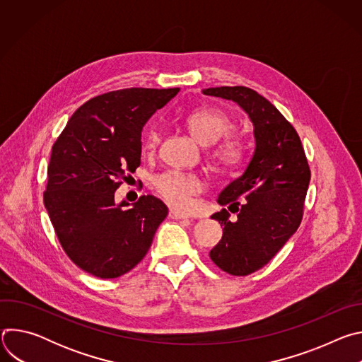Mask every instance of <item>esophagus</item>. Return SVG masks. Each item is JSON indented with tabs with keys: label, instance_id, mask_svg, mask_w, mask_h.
<instances>
[{
	"label": "esophagus",
	"instance_id": "1",
	"mask_svg": "<svg viewBox=\"0 0 362 362\" xmlns=\"http://www.w3.org/2000/svg\"><path fill=\"white\" fill-rule=\"evenodd\" d=\"M169 218L176 219V221H186V219H189V216H187V215H183V214L176 212V211H173V209L169 212Z\"/></svg>",
	"mask_w": 362,
	"mask_h": 362
}]
</instances>
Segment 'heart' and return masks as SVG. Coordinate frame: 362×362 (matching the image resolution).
<instances>
[{
    "label": "heart",
    "mask_w": 362,
    "mask_h": 362,
    "mask_svg": "<svg viewBox=\"0 0 362 362\" xmlns=\"http://www.w3.org/2000/svg\"><path fill=\"white\" fill-rule=\"evenodd\" d=\"M187 127L194 134V137L203 144H214L222 136H225L232 129L230 116L219 109H199L189 113L185 119ZM159 132L150 129L146 132L141 140V151L144 154H151L159 144ZM215 158L226 165H235L240 159V146L233 137H226L222 143L215 147ZM154 187L158 193L166 200L172 208L179 211H186L192 196L197 194L203 189L202 180L192 173H183L179 170H169L162 173L154 180Z\"/></svg>",
    "instance_id": "obj_1"
}]
</instances>
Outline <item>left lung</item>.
<instances>
[{
	"label": "left lung",
	"mask_w": 362,
	"mask_h": 362,
	"mask_svg": "<svg viewBox=\"0 0 362 362\" xmlns=\"http://www.w3.org/2000/svg\"><path fill=\"white\" fill-rule=\"evenodd\" d=\"M203 94L238 103L253 123V156L218 197L236 219L226 209L211 216L223 226L211 259L230 275L246 276L265 267L299 228L311 170L296 130L264 95L243 86Z\"/></svg>",
	"instance_id": "1"
}]
</instances>
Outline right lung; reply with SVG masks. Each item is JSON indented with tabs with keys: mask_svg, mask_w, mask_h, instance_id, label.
Listing matches in <instances>:
<instances>
[{
	"mask_svg": "<svg viewBox=\"0 0 362 362\" xmlns=\"http://www.w3.org/2000/svg\"><path fill=\"white\" fill-rule=\"evenodd\" d=\"M179 90L132 87L93 97L53 144L44 206L67 256L93 276L132 271L168 216L158 197L143 194L126 209L115 192L140 166L143 126Z\"/></svg>",
	"mask_w": 362,
	"mask_h": 362,
	"instance_id": "right-lung-1",
	"label": "right lung"
}]
</instances>
